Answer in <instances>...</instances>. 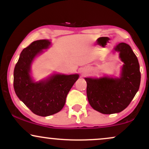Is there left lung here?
Here are the masks:
<instances>
[{
  "mask_svg": "<svg viewBox=\"0 0 149 149\" xmlns=\"http://www.w3.org/2000/svg\"><path fill=\"white\" fill-rule=\"evenodd\" d=\"M116 52L123 62L119 77L85 78L89 103L103 114L117 113L126 109L139 90L141 81L139 61L130 46L120 42L114 47Z\"/></svg>",
  "mask_w": 149,
  "mask_h": 149,
  "instance_id": "1",
  "label": "left lung"
}]
</instances>
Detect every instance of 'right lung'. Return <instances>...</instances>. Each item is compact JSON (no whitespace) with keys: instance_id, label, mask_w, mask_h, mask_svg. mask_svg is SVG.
Instances as JSON below:
<instances>
[{"instance_id":"right-lung-1","label":"right lung","mask_w":149,"mask_h":149,"mask_svg":"<svg viewBox=\"0 0 149 149\" xmlns=\"http://www.w3.org/2000/svg\"><path fill=\"white\" fill-rule=\"evenodd\" d=\"M51 45L49 40H38L22 51L14 69V89L18 98L40 116L57 113L64 107L68 93L79 78V74L54 73L36 81L31 75V66L38 56Z\"/></svg>"}]
</instances>
